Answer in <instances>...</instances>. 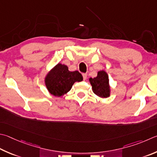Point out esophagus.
Wrapping results in <instances>:
<instances>
[{"label": "esophagus", "instance_id": "obj_1", "mask_svg": "<svg viewBox=\"0 0 157 157\" xmlns=\"http://www.w3.org/2000/svg\"><path fill=\"white\" fill-rule=\"evenodd\" d=\"M82 76H83L84 80H85V79L87 78V74L86 73H83V74H82Z\"/></svg>", "mask_w": 157, "mask_h": 157}]
</instances>
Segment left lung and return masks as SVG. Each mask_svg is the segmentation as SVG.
Instances as JSON below:
<instances>
[{
	"label": "left lung",
	"mask_w": 157,
	"mask_h": 157,
	"mask_svg": "<svg viewBox=\"0 0 157 157\" xmlns=\"http://www.w3.org/2000/svg\"><path fill=\"white\" fill-rule=\"evenodd\" d=\"M93 93L99 98H106L110 96V88L109 79L106 71H99L96 78L89 79Z\"/></svg>",
	"instance_id": "obj_1"
}]
</instances>
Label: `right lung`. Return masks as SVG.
Masks as SVG:
<instances>
[{
  "label": "right lung",
  "instance_id": "add662e5",
  "mask_svg": "<svg viewBox=\"0 0 157 157\" xmlns=\"http://www.w3.org/2000/svg\"><path fill=\"white\" fill-rule=\"evenodd\" d=\"M82 80L79 71H69L66 65L58 63L48 73L44 82L51 95L61 97L69 92L75 82Z\"/></svg>",
  "mask_w": 157,
  "mask_h": 157
}]
</instances>
